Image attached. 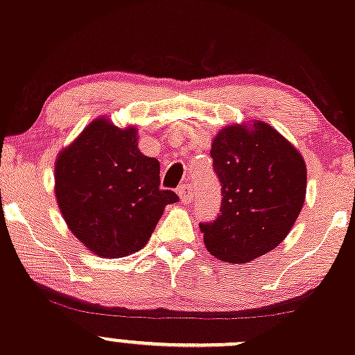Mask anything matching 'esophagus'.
Here are the masks:
<instances>
[{
    "instance_id": "obj_1",
    "label": "esophagus",
    "mask_w": 355,
    "mask_h": 355,
    "mask_svg": "<svg viewBox=\"0 0 355 355\" xmlns=\"http://www.w3.org/2000/svg\"><path fill=\"white\" fill-rule=\"evenodd\" d=\"M178 196H180V199H182V202H190V200H192V189H190V185L189 184H184V185H180V187H178Z\"/></svg>"
}]
</instances>
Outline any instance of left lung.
Instances as JSON below:
<instances>
[{"mask_svg":"<svg viewBox=\"0 0 355 355\" xmlns=\"http://www.w3.org/2000/svg\"><path fill=\"white\" fill-rule=\"evenodd\" d=\"M211 158L223 200L218 218L199 225L204 245L223 262H252L282 243L296 223L306 197V163L262 121L219 130Z\"/></svg>","mask_w":355,"mask_h":355,"instance_id":"obj_1","label":"left lung"}]
</instances>
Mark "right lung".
Wrapping results in <instances>:
<instances>
[{
  "label": "right lung",
  "instance_id": "add662e5",
  "mask_svg": "<svg viewBox=\"0 0 355 355\" xmlns=\"http://www.w3.org/2000/svg\"><path fill=\"white\" fill-rule=\"evenodd\" d=\"M55 199L71 233L89 252L121 259L143 248L165 206L159 162L137 148L136 128L95 119L55 159Z\"/></svg>",
  "mask_w": 355,
  "mask_h": 355
}]
</instances>
